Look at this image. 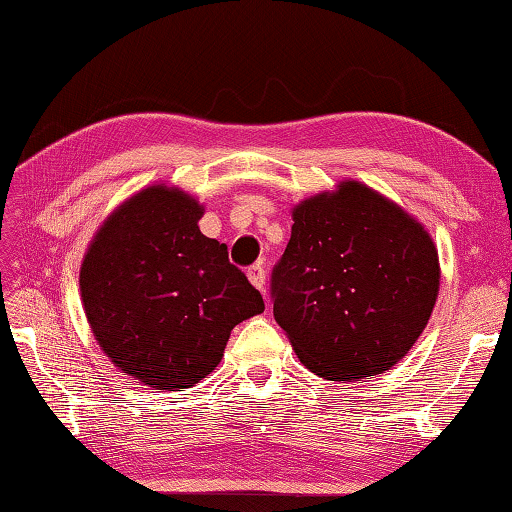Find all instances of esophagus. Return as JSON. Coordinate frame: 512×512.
<instances>
[{
	"label": "esophagus",
	"instance_id": "34e87169",
	"mask_svg": "<svg viewBox=\"0 0 512 512\" xmlns=\"http://www.w3.org/2000/svg\"><path fill=\"white\" fill-rule=\"evenodd\" d=\"M246 275H248V279H250V284H253L255 288H259V290L266 288V268H264L262 262L250 266Z\"/></svg>",
	"mask_w": 512,
	"mask_h": 512
}]
</instances>
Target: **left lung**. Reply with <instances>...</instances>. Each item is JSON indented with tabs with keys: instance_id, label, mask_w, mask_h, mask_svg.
I'll return each instance as SVG.
<instances>
[{
	"instance_id": "left-lung-1",
	"label": "left lung",
	"mask_w": 512,
	"mask_h": 512,
	"mask_svg": "<svg viewBox=\"0 0 512 512\" xmlns=\"http://www.w3.org/2000/svg\"><path fill=\"white\" fill-rule=\"evenodd\" d=\"M273 268V313L302 364L359 382L404 359L433 313L439 257L428 230L355 179L293 208Z\"/></svg>"
}]
</instances>
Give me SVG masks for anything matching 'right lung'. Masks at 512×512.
<instances>
[{
    "mask_svg": "<svg viewBox=\"0 0 512 512\" xmlns=\"http://www.w3.org/2000/svg\"><path fill=\"white\" fill-rule=\"evenodd\" d=\"M202 215L184 190L142 188L99 226L79 270L97 344L155 390L202 382L222 362L230 330L264 310L226 244L199 230Z\"/></svg>",
    "mask_w": 512,
    "mask_h": 512,
    "instance_id": "1",
    "label": "right lung"
}]
</instances>
